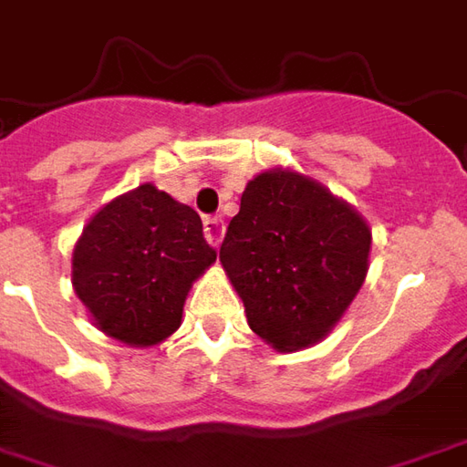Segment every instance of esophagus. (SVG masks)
Listing matches in <instances>:
<instances>
[{
	"label": "esophagus",
	"instance_id": "obj_1",
	"mask_svg": "<svg viewBox=\"0 0 467 467\" xmlns=\"http://www.w3.org/2000/svg\"><path fill=\"white\" fill-rule=\"evenodd\" d=\"M204 234H207L209 245L220 247L222 234H224V222H222V217H207L204 220Z\"/></svg>",
	"mask_w": 467,
	"mask_h": 467
}]
</instances>
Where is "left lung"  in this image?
<instances>
[{
  "label": "left lung",
  "instance_id": "1",
  "mask_svg": "<svg viewBox=\"0 0 467 467\" xmlns=\"http://www.w3.org/2000/svg\"><path fill=\"white\" fill-rule=\"evenodd\" d=\"M370 227L319 181L268 168L247 181L220 263L250 329L278 353L325 340L368 275Z\"/></svg>",
  "mask_w": 467,
  "mask_h": 467
}]
</instances>
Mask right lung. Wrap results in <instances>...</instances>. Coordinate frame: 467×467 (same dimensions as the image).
Here are the masks:
<instances>
[{"instance_id": "right-lung-1", "label": "right lung", "mask_w": 467, "mask_h": 467, "mask_svg": "<svg viewBox=\"0 0 467 467\" xmlns=\"http://www.w3.org/2000/svg\"><path fill=\"white\" fill-rule=\"evenodd\" d=\"M214 260L202 217L140 183L88 220L74 247L71 284L107 337L153 348L179 329L193 281Z\"/></svg>"}]
</instances>
